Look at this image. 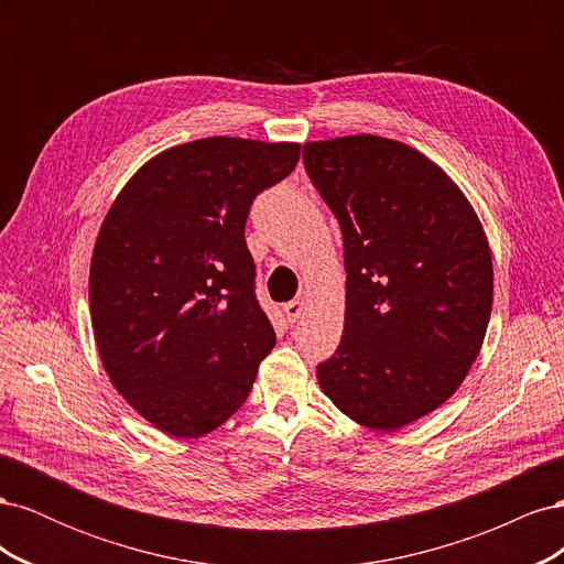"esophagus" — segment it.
Instances as JSON below:
<instances>
[{"instance_id": "esophagus-1", "label": "esophagus", "mask_w": 564, "mask_h": 564, "mask_svg": "<svg viewBox=\"0 0 564 564\" xmlns=\"http://www.w3.org/2000/svg\"><path fill=\"white\" fill-rule=\"evenodd\" d=\"M303 308H305V301L303 299H294L284 303V315L289 322H296L301 315H303Z\"/></svg>"}]
</instances>
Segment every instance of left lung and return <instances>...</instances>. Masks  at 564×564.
Segmentation results:
<instances>
[{"mask_svg":"<svg viewBox=\"0 0 564 564\" xmlns=\"http://www.w3.org/2000/svg\"><path fill=\"white\" fill-rule=\"evenodd\" d=\"M305 174L344 232L346 324L317 381L352 421L395 431L452 398L491 315L487 237L464 193L381 135L305 143Z\"/></svg>","mask_w":564,"mask_h":564,"instance_id":"8db88e82","label":"left lung"}]
</instances>
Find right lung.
<instances>
[{
    "mask_svg": "<svg viewBox=\"0 0 564 564\" xmlns=\"http://www.w3.org/2000/svg\"><path fill=\"white\" fill-rule=\"evenodd\" d=\"M296 143L199 139L141 166L94 247L100 360L160 431L202 437L249 398L275 332L245 240L253 199L294 172Z\"/></svg>",
    "mask_w": 564,
    "mask_h": 564,
    "instance_id": "add662e5",
    "label": "right lung"
}]
</instances>
